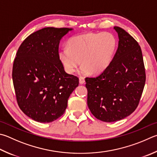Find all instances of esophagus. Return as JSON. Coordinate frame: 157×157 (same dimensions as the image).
<instances>
[{"label":"esophagus","mask_w":157,"mask_h":157,"mask_svg":"<svg viewBox=\"0 0 157 157\" xmlns=\"http://www.w3.org/2000/svg\"><path fill=\"white\" fill-rule=\"evenodd\" d=\"M79 84H84V82H85V79L83 78V77H79Z\"/></svg>","instance_id":"esophagus-1"}]
</instances>
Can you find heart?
<instances>
[{"mask_svg": "<svg viewBox=\"0 0 157 157\" xmlns=\"http://www.w3.org/2000/svg\"><path fill=\"white\" fill-rule=\"evenodd\" d=\"M117 42L113 33H88L75 36L68 41V45L59 51V58L68 73L79 70L82 75H97L108 69L112 62Z\"/></svg>", "mask_w": 157, "mask_h": 157, "instance_id": "1", "label": "heart"}]
</instances>
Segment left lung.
I'll return each mask as SVG.
<instances>
[{"instance_id":"8db88e82","label":"left lung","mask_w":157,"mask_h":157,"mask_svg":"<svg viewBox=\"0 0 157 157\" xmlns=\"http://www.w3.org/2000/svg\"><path fill=\"white\" fill-rule=\"evenodd\" d=\"M119 37L112 62L99 75L86 78L87 104L97 119L117 121L135 110L146 82L143 56L138 42L124 29L114 27Z\"/></svg>"}]
</instances>
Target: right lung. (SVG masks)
I'll return each instance as SVG.
<instances>
[{"mask_svg":"<svg viewBox=\"0 0 157 157\" xmlns=\"http://www.w3.org/2000/svg\"><path fill=\"white\" fill-rule=\"evenodd\" d=\"M69 28L45 27L22 42L14 59L13 83L21 110L36 121L49 123L63 115L78 86V77L65 72L59 44Z\"/></svg>","mask_w":157,"mask_h":157,"instance_id":"1","label":"right lung"}]
</instances>
